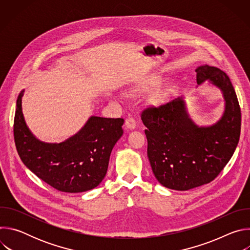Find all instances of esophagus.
Instances as JSON below:
<instances>
[{"mask_svg":"<svg viewBox=\"0 0 250 250\" xmlns=\"http://www.w3.org/2000/svg\"><path fill=\"white\" fill-rule=\"evenodd\" d=\"M125 127H126L127 129H134V128L136 127V122H135V120H134L132 117L127 118V119L125 120Z\"/></svg>","mask_w":250,"mask_h":250,"instance_id":"obj_1","label":"esophagus"}]
</instances>
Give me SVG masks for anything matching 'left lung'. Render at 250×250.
Masks as SVG:
<instances>
[{
	"mask_svg": "<svg viewBox=\"0 0 250 250\" xmlns=\"http://www.w3.org/2000/svg\"><path fill=\"white\" fill-rule=\"evenodd\" d=\"M196 72L198 85L208 80L225 99L224 115L215 125H197L182 97L141 113L153 174L161 185L177 191L215 179L231 158L240 135V108L229 76L207 64L199 66Z\"/></svg>",
	"mask_w": 250,
	"mask_h": 250,
	"instance_id": "obj_1",
	"label": "left lung"
}]
</instances>
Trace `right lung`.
I'll use <instances>...</instances> for the list:
<instances>
[{"mask_svg": "<svg viewBox=\"0 0 250 250\" xmlns=\"http://www.w3.org/2000/svg\"><path fill=\"white\" fill-rule=\"evenodd\" d=\"M23 91L18 97L14 136L23 164L54 189L81 193L96 188L104 178L111 152L124 133V119L92 116L73 136L47 144L27 127L21 110Z\"/></svg>", "mask_w": 250, "mask_h": 250, "instance_id": "1", "label": "right lung"}]
</instances>
